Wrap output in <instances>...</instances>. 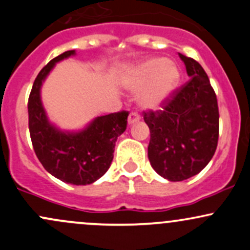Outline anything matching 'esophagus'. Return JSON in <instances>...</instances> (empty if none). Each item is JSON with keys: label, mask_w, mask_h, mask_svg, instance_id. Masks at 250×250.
I'll use <instances>...</instances> for the list:
<instances>
[{"label": "esophagus", "mask_w": 250, "mask_h": 250, "mask_svg": "<svg viewBox=\"0 0 250 250\" xmlns=\"http://www.w3.org/2000/svg\"><path fill=\"white\" fill-rule=\"evenodd\" d=\"M139 120H140V116L136 112H130L129 116H128V125H132L134 123L139 122Z\"/></svg>", "instance_id": "obj_1"}]
</instances>
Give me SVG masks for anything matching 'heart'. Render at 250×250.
<instances>
[{
    "label": "heart",
    "mask_w": 250,
    "mask_h": 250,
    "mask_svg": "<svg viewBox=\"0 0 250 250\" xmlns=\"http://www.w3.org/2000/svg\"><path fill=\"white\" fill-rule=\"evenodd\" d=\"M181 72L177 64L165 57H149L125 70L122 85L139 94V105L145 110H159L177 90Z\"/></svg>",
    "instance_id": "obj_1"
}]
</instances>
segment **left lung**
<instances>
[{
	"label": "left lung",
	"mask_w": 250,
	"mask_h": 250,
	"mask_svg": "<svg viewBox=\"0 0 250 250\" xmlns=\"http://www.w3.org/2000/svg\"><path fill=\"white\" fill-rule=\"evenodd\" d=\"M190 80L157 112H144L151 140L148 159L171 182L198 175L213 157L219 135L217 97L204 68L178 54Z\"/></svg>",
	"instance_id": "8db88e82"
}]
</instances>
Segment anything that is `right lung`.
Listing matches in <instances>:
<instances>
[{
	"mask_svg": "<svg viewBox=\"0 0 250 250\" xmlns=\"http://www.w3.org/2000/svg\"><path fill=\"white\" fill-rule=\"evenodd\" d=\"M75 55V50L63 52L37 75L28 98V128L44 169L62 182L86 186L99 180L111 165L117 138L127 128L128 112L98 116L79 130H63L50 122L42 103V86L56 63Z\"/></svg>",
	"mask_w": 250,
	"mask_h": 250,
	"instance_id": "obj_1",
	"label": "right lung"
}]
</instances>
